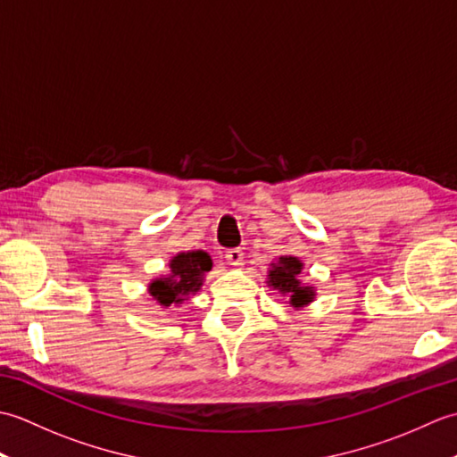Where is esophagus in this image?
Wrapping results in <instances>:
<instances>
[{
    "instance_id": "esophagus-1",
    "label": "esophagus",
    "mask_w": 457,
    "mask_h": 457,
    "mask_svg": "<svg viewBox=\"0 0 457 457\" xmlns=\"http://www.w3.org/2000/svg\"><path fill=\"white\" fill-rule=\"evenodd\" d=\"M226 259H228L229 265L241 267V265H244V251H241V249H228Z\"/></svg>"
}]
</instances>
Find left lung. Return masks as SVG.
Here are the masks:
<instances>
[{
    "instance_id": "1",
    "label": "left lung",
    "mask_w": 457,
    "mask_h": 457,
    "mask_svg": "<svg viewBox=\"0 0 457 457\" xmlns=\"http://www.w3.org/2000/svg\"><path fill=\"white\" fill-rule=\"evenodd\" d=\"M303 263L298 257H278L277 263H270L269 270V287L278 290L280 295H288V304L293 308H303L314 300V287L300 285L298 275L303 270Z\"/></svg>"
}]
</instances>
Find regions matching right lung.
<instances>
[{"instance_id": "add662e5", "label": "right lung", "mask_w": 457, "mask_h": 457, "mask_svg": "<svg viewBox=\"0 0 457 457\" xmlns=\"http://www.w3.org/2000/svg\"><path fill=\"white\" fill-rule=\"evenodd\" d=\"M169 267L170 273L167 277L154 278L149 285V295L164 308L182 304L190 295L198 293L204 283V273L212 269V259L206 251H188L174 255Z\"/></svg>"}]
</instances>
